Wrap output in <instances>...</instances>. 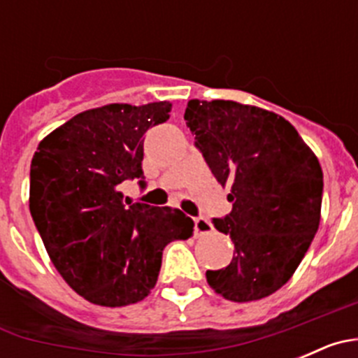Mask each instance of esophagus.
<instances>
[{"label": "esophagus", "mask_w": 358, "mask_h": 358, "mask_svg": "<svg viewBox=\"0 0 358 358\" xmlns=\"http://www.w3.org/2000/svg\"><path fill=\"white\" fill-rule=\"evenodd\" d=\"M211 231H213V226L208 222L206 218H204V217L195 218V235H197V236L208 235V233H211Z\"/></svg>", "instance_id": "1"}]
</instances>
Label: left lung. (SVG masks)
I'll return each mask as SVG.
<instances>
[{
	"label": "left lung",
	"mask_w": 358,
	"mask_h": 358,
	"mask_svg": "<svg viewBox=\"0 0 358 358\" xmlns=\"http://www.w3.org/2000/svg\"><path fill=\"white\" fill-rule=\"evenodd\" d=\"M186 125L211 173L231 186L233 210L213 218L235 255L208 271L211 289L229 301H256L285 285L321 220L322 170L283 116L233 100H189Z\"/></svg>",
	"instance_id": "8db88e82"
}]
</instances>
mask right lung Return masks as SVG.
<instances>
[{"label": "right lung", "instance_id": "right-lung-1", "mask_svg": "<svg viewBox=\"0 0 358 358\" xmlns=\"http://www.w3.org/2000/svg\"><path fill=\"white\" fill-rule=\"evenodd\" d=\"M172 103H109L50 132L30 166V213L64 281L100 306L150 294L163 249L194 235L182 211L123 199L120 185L143 188V136L170 118Z\"/></svg>", "mask_w": 358, "mask_h": 358}]
</instances>
